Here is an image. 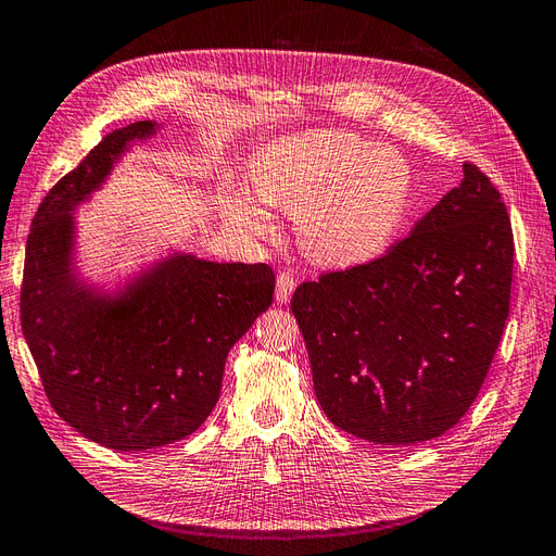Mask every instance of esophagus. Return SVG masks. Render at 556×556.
I'll return each mask as SVG.
<instances>
[{
  "label": "esophagus",
  "mask_w": 556,
  "mask_h": 556,
  "mask_svg": "<svg viewBox=\"0 0 556 556\" xmlns=\"http://www.w3.org/2000/svg\"><path fill=\"white\" fill-rule=\"evenodd\" d=\"M293 291H295V279H293V275H291V273H281V275L277 277V291H275L277 303L287 305L289 300H291V295H293Z\"/></svg>",
  "instance_id": "34e87169"
}]
</instances>
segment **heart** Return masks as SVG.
Here are the masks:
<instances>
[{"label": "heart", "mask_w": 556, "mask_h": 556, "mask_svg": "<svg viewBox=\"0 0 556 556\" xmlns=\"http://www.w3.org/2000/svg\"><path fill=\"white\" fill-rule=\"evenodd\" d=\"M251 195L232 193L226 216L249 237L277 235L273 212L293 214L298 244L316 265L377 261L399 235L412 195L405 157L342 130L269 141L249 157Z\"/></svg>", "instance_id": "1"}]
</instances>
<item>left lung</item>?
Wrapping results in <instances>:
<instances>
[{
    "label": "left lung",
    "mask_w": 556,
    "mask_h": 556,
    "mask_svg": "<svg viewBox=\"0 0 556 556\" xmlns=\"http://www.w3.org/2000/svg\"><path fill=\"white\" fill-rule=\"evenodd\" d=\"M513 256L501 193L466 163L462 184L387 256L300 283L291 309L326 417L389 447L456 426L501 342Z\"/></svg>",
    "instance_id": "obj_1"
}]
</instances>
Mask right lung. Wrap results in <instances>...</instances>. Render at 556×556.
Here are the masks:
<instances>
[{
	"instance_id": "obj_1",
	"label": "right lung",
	"mask_w": 556,
	"mask_h": 556,
	"mask_svg": "<svg viewBox=\"0 0 556 556\" xmlns=\"http://www.w3.org/2000/svg\"><path fill=\"white\" fill-rule=\"evenodd\" d=\"M161 130L139 121L109 132L39 204L25 253L21 324L46 395L84 438L118 452L165 447L207 421L228 352L275 293L263 263L181 249L123 277L84 273L76 212Z\"/></svg>"
}]
</instances>
